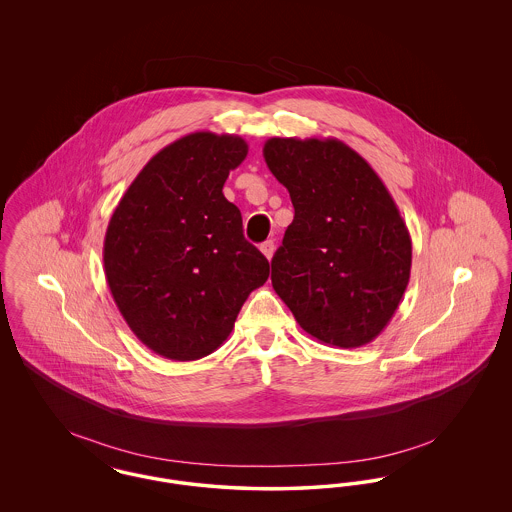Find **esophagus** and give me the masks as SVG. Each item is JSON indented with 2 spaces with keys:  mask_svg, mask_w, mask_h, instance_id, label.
Returning a JSON list of instances; mask_svg holds the SVG:
<instances>
[{
  "mask_svg": "<svg viewBox=\"0 0 512 512\" xmlns=\"http://www.w3.org/2000/svg\"><path fill=\"white\" fill-rule=\"evenodd\" d=\"M261 251H263V255L267 257L268 261H270V259H272V253H274V242L267 240L265 244H261Z\"/></svg>",
  "mask_w": 512,
  "mask_h": 512,
  "instance_id": "34e87169",
  "label": "esophagus"
}]
</instances>
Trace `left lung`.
<instances>
[{
    "label": "left lung",
    "mask_w": 512,
    "mask_h": 512,
    "mask_svg": "<svg viewBox=\"0 0 512 512\" xmlns=\"http://www.w3.org/2000/svg\"><path fill=\"white\" fill-rule=\"evenodd\" d=\"M263 155L295 209L270 263L274 292L320 343H370L395 315L413 261L388 188L336 138H270Z\"/></svg>",
    "instance_id": "obj_1"
}]
</instances>
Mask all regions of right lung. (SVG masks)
Wrapping results in <instances>:
<instances>
[{
    "label": "right lung",
    "instance_id": "right-lung-1",
    "mask_svg": "<svg viewBox=\"0 0 512 512\" xmlns=\"http://www.w3.org/2000/svg\"><path fill=\"white\" fill-rule=\"evenodd\" d=\"M247 157L234 134L194 132L147 161L122 195L103 242V267L122 318L171 361L211 355L270 274L244 238L222 186Z\"/></svg>",
    "mask_w": 512,
    "mask_h": 512
}]
</instances>
